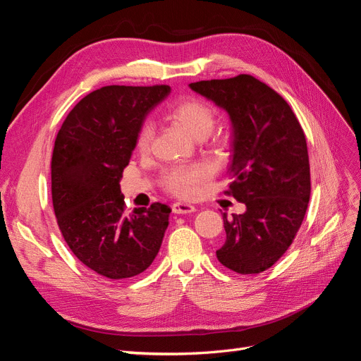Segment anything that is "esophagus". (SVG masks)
I'll return each mask as SVG.
<instances>
[{
  "instance_id": "esophagus-1",
  "label": "esophagus",
  "mask_w": 361,
  "mask_h": 361,
  "mask_svg": "<svg viewBox=\"0 0 361 361\" xmlns=\"http://www.w3.org/2000/svg\"><path fill=\"white\" fill-rule=\"evenodd\" d=\"M171 209L174 214H192L195 212V206L191 204V203H183V202H176L173 203Z\"/></svg>"
}]
</instances>
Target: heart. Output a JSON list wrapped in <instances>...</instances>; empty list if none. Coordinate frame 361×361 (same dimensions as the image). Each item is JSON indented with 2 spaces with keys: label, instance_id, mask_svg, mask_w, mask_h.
<instances>
[{
  "label": "heart",
  "instance_id": "b5f03b06",
  "mask_svg": "<svg viewBox=\"0 0 361 361\" xmlns=\"http://www.w3.org/2000/svg\"><path fill=\"white\" fill-rule=\"evenodd\" d=\"M170 117L182 125L195 138L206 137L211 133L215 122V113L209 105L199 99H183L173 104L169 110ZM154 137V128L150 123L140 126L135 147L138 152H146ZM211 176V167L207 164H191V166H176L167 169L162 174L164 187L170 192L183 199H190L197 194L200 185Z\"/></svg>",
  "mask_w": 361,
  "mask_h": 361
}]
</instances>
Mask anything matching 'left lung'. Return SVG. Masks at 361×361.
Instances as JSON below:
<instances>
[{
	"label": "left lung",
	"instance_id": "left-lung-1",
	"mask_svg": "<svg viewBox=\"0 0 361 361\" xmlns=\"http://www.w3.org/2000/svg\"><path fill=\"white\" fill-rule=\"evenodd\" d=\"M190 89L223 108L232 123L227 173L245 212L223 215L226 243L216 259L239 274H259L285 255L310 199L305 135L283 97L251 75L191 82Z\"/></svg>",
	"mask_w": 361,
	"mask_h": 361
}]
</instances>
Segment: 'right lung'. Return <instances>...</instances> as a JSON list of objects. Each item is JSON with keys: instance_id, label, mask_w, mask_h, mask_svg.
<instances>
[{"instance_id": "right-lung-1", "label": "right lung", "mask_w": 361, "mask_h": 361, "mask_svg": "<svg viewBox=\"0 0 361 361\" xmlns=\"http://www.w3.org/2000/svg\"><path fill=\"white\" fill-rule=\"evenodd\" d=\"M169 85H106L73 106L54 145L52 204L64 241L106 279L138 276L155 260L169 227L167 204L125 209L120 179L140 126Z\"/></svg>"}]
</instances>
